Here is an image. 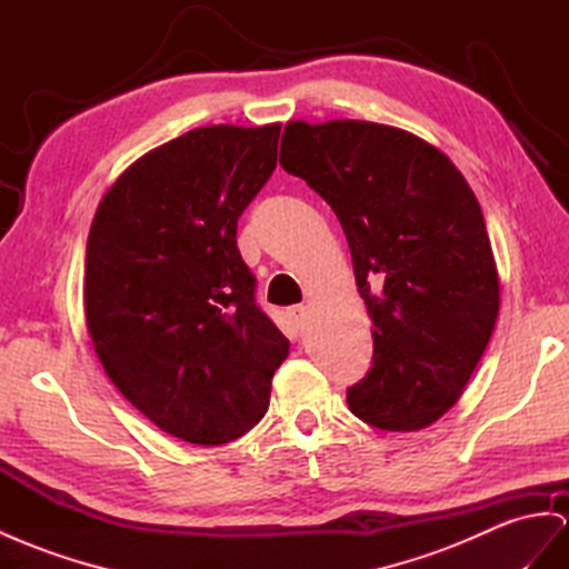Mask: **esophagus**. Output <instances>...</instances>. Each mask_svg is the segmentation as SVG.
<instances>
[{
    "instance_id": "34e87169",
    "label": "esophagus",
    "mask_w": 569,
    "mask_h": 569,
    "mask_svg": "<svg viewBox=\"0 0 569 569\" xmlns=\"http://www.w3.org/2000/svg\"><path fill=\"white\" fill-rule=\"evenodd\" d=\"M288 317L298 329H305L310 325V308H308V305H296V308L288 310Z\"/></svg>"
}]
</instances>
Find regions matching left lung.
Wrapping results in <instances>:
<instances>
[{
    "instance_id": "1",
    "label": "left lung",
    "mask_w": 569,
    "mask_h": 569,
    "mask_svg": "<svg viewBox=\"0 0 569 569\" xmlns=\"http://www.w3.org/2000/svg\"><path fill=\"white\" fill-rule=\"evenodd\" d=\"M281 166L337 213L372 317L375 362L348 406L389 432L432 426L463 395L500 310L473 189L437 146L362 120L288 122Z\"/></svg>"
}]
</instances>
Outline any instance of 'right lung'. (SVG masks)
<instances>
[{
  "mask_svg": "<svg viewBox=\"0 0 569 569\" xmlns=\"http://www.w3.org/2000/svg\"><path fill=\"white\" fill-rule=\"evenodd\" d=\"M281 124L192 129L100 199L83 310L112 385L156 428L216 447L269 409L290 343L254 305L238 218L276 168Z\"/></svg>",
  "mask_w": 569,
  "mask_h": 569,
  "instance_id": "right-lung-1",
  "label": "right lung"
}]
</instances>
